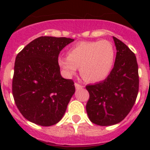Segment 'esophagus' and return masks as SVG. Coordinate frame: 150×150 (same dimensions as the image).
<instances>
[{"instance_id": "1", "label": "esophagus", "mask_w": 150, "mask_h": 150, "mask_svg": "<svg viewBox=\"0 0 150 150\" xmlns=\"http://www.w3.org/2000/svg\"><path fill=\"white\" fill-rule=\"evenodd\" d=\"M75 89H81L83 88V86H82V85L79 84V83H77V82H75Z\"/></svg>"}]
</instances>
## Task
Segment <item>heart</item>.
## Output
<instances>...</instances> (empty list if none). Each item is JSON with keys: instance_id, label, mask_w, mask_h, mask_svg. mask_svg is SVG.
Returning <instances> with one entry per match:
<instances>
[{"instance_id": "obj_1", "label": "heart", "mask_w": 150, "mask_h": 150, "mask_svg": "<svg viewBox=\"0 0 150 150\" xmlns=\"http://www.w3.org/2000/svg\"><path fill=\"white\" fill-rule=\"evenodd\" d=\"M116 59V49L108 40L82 41L68 52V56L57 58L59 67L67 76L80 73L89 82H100L110 74Z\"/></svg>"}]
</instances>
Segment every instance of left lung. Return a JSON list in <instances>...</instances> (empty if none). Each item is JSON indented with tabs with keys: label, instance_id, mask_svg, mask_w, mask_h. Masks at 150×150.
Returning a JSON list of instances; mask_svg holds the SVG:
<instances>
[{
	"label": "left lung",
	"instance_id": "8db88e82",
	"mask_svg": "<svg viewBox=\"0 0 150 150\" xmlns=\"http://www.w3.org/2000/svg\"><path fill=\"white\" fill-rule=\"evenodd\" d=\"M116 46L115 63L103 82L86 86L89 93L86 112L89 120L100 126L121 122L131 111L139 92L136 57L120 40L113 36Z\"/></svg>",
	"mask_w": 150,
	"mask_h": 150
}]
</instances>
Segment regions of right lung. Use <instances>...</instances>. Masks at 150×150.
Segmentation results:
<instances>
[{
  "mask_svg": "<svg viewBox=\"0 0 150 150\" xmlns=\"http://www.w3.org/2000/svg\"><path fill=\"white\" fill-rule=\"evenodd\" d=\"M74 40L40 36L26 45L15 58L12 79L15 103L25 118L41 126L61 121L75 88L62 78L59 54Z\"/></svg>",
  "mask_w": 150,
  "mask_h": 150,
  "instance_id": "obj_1",
  "label": "right lung"
}]
</instances>
